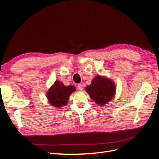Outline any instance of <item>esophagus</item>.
I'll list each match as a JSON object with an SVG mask.
<instances>
[{"mask_svg": "<svg viewBox=\"0 0 159 159\" xmlns=\"http://www.w3.org/2000/svg\"><path fill=\"white\" fill-rule=\"evenodd\" d=\"M78 89H80V91H82V90H83V86H82V85H81V84H78Z\"/></svg>", "mask_w": 159, "mask_h": 159, "instance_id": "1", "label": "esophagus"}]
</instances>
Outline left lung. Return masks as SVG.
Wrapping results in <instances>:
<instances>
[{"label":"left lung","mask_w":159,"mask_h":159,"mask_svg":"<svg viewBox=\"0 0 159 159\" xmlns=\"http://www.w3.org/2000/svg\"><path fill=\"white\" fill-rule=\"evenodd\" d=\"M91 99L100 106L109 102L115 94V85L113 81L105 77L97 75L91 84L85 88Z\"/></svg>","instance_id":"obj_1"}]
</instances>
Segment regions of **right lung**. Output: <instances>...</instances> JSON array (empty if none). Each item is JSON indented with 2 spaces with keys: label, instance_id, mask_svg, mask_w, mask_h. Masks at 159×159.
<instances>
[{
  "label": "right lung",
  "instance_id": "add662e5",
  "mask_svg": "<svg viewBox=\"0 0 159 159\" xmlns=\"http://www.w3.org/2000/svg\"><path fill=\"white\" fill-rule=\"evenodd\" d=\"M75 91L74 85L66 86L60 81H56L46 93L49 103L55 107H61L68 103L70 95Z\"/></svg>",
  "mask_w": 159,
  "mask_h": 159
}]
</instances>
